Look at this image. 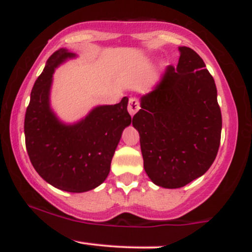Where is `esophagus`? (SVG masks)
<instances>
[{"mask_svg":"<svg viewBox=\"0 0 252 252\" xmlns=\"http://www.w3.org/2000/svg\"><path fill=\"white\" fill-rule=\"evenodd\" d=\"M140 102H138L136 98H130L129 102H128V111L129 114L131 115V116H134V115L136 114V112L140 110Z\"/></svg>","mask_w":252,"mask_h":252,"instance_id":"obj_1","label":"esophagus"}]
</instances>
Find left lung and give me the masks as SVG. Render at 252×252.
<instances>
[{
  "label": "left lung",
  "mask_w": 252,
  "mask_h": 252,
  "mask_svg": "<svg viewBox=\"0 0 252 252\" xmlns=\"http://www.w3.org/2000/svg\"><path fill=\"white\" fill-rule=\"evenodd\" d=\"M154 91L141 98L132 117L144 170L164 189H179L207 172L220 144L221 112L216 83L204 60L180 47Z\"/></svg>",
  "instance_id": "left-lung-1"
}]
</instances>
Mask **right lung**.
<instances>
[{"label": "right lung", "mask_w": 252, "mask_h": 252, "mask_svg": "<svg viewBox=\"0 0 252 252\" xmlns=\"http://www.w3.org/2000/svg\"><path fill=\"white\" fill-rule=\"evenodd\" d=\"M54 52L37 77L26 110L25 137L30 160L45 181L57 189L82 193L96 189L109 175L112 156L126 126L131 123L128 98L115 105L97 106L74 126L60 123L50 108L54 68L67 58Z\"/></svg>", "instance_id": "right-lung-1"}]
</instances>
